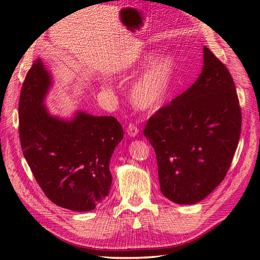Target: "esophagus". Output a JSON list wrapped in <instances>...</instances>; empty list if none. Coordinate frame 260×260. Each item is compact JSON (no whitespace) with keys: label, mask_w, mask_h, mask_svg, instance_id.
<instances>
[{"label":"esophagus","mask_w":260,"mask_h":260,"mask_svg":"<svg viewBox=\"0 0 260 260\" xmlns=\"http://www.w3.org/2000/svg\"><path fill=\"white\" fill-rule=\"evenodd\" d=\"M139 128L137 127V125L135 123H129L128 127H127V134L131 137H135L138 135Z\"/></svg>","instance_id":"esophagus-1"}]
</instances>
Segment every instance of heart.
Instances as JSON below:
<instances>
[{
    "mask_svg": "<svg viewBox=\"0 0 260 260\" xmlns=\"http://www.w3.org/2000/svg\"><path fill=\"white\" fill-rule=\"evenodd\" d=\"M148 66L133 82L131 99L137 107L151 110L164 103L174 77L177 61L174 54L164 52L148 56Z\"/></svg>",
    "mask_w": 260,
    "mask_h": 260,
    "instance_id": "b5f03b06",
    "label": "heart"
}]
</instances>
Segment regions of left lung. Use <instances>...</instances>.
<instances>
[{
    "instance_id": "obj_1",
    "label": "left lung",
    "mask_w": 260,
    "mask_h": 260,
    "mask_svg": "<svg viewBox=\"0 0 260 260\" xmlns=\"http://www.w3.org/2000/svg\"><path fill=\"white\" fill-rule=\"evenodd\" d=\"M241 123L232 75L205 46L197 80L153 114L143 131L155 151L162 195L179 205L206 198L232 165Z\"/></svg>"
}]
</instances>
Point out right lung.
I'll use <instances>...</instances> for the list:
<instances>
[{"label":"right lung","mask_w":260,"mask_h":260,"mask_svg":"<svg viewBox=\"0 0 260 260\" xmlns=\"http://www.w3.org/2000/svg\"><path fill=\"white\" fill-rule=\"evenodd\" d=\"M51 79L41 59L25 76L18 107L21 149L37 183L53 204L86 212L109 195V161L123 128L113 117L83 111L71 120L53 117L44 105Z\"/></svg>","instance_id":"1"}]
</instances>
